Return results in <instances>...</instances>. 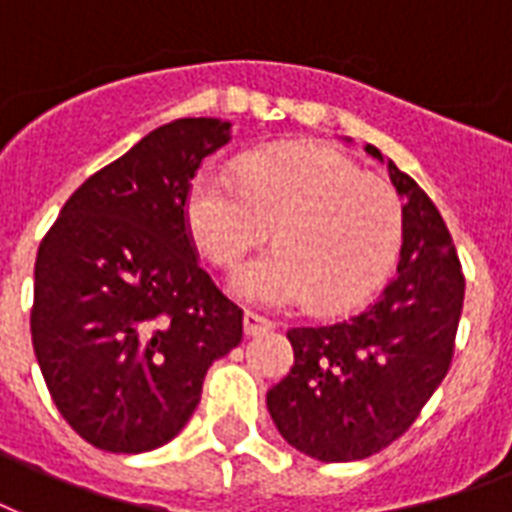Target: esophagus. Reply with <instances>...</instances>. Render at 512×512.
I'll return each instance as SVG.
<instances>
[{
    "mask_svg": "<svg viewBox=\"0 0 512 512\" xmlns=\"http://www.w3.org/2000/svg\"><path fill=\"white\" fill-rule=\"evenodd\" d=\"M242 326H245V334L248 337H256V334H264L270 332V329H275V324H272L270 318H264V315L259 313H245V318H242Z\"/></svg>",
    "mask_w": 512,
    "mask_h": 512,
    "instance_id": "34e87169",
    "label": "esophagus"
}]
</instances>
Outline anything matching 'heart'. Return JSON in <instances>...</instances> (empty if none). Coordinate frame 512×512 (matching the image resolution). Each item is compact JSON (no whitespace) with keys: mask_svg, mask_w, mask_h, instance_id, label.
<instances>
[{"mask_svg":"<svg viewBox=\"0 0 512 512\" xmlns=\"http://www.w3.org/2000/svg\"><path fill=\"white\" fill-rule=\"evenodd\" d=\"M186 221L218 267H237L278 226L283 248L234 272V294L264 307L318 299L332 313L375 294L402 237V205L386 180L307 145L253 153L240 175L205 169L188 188Z\"/></svg>","mask_w":512,"mask_h":512,"instance_id":"heart-1","label":"heart"}]
</instances>
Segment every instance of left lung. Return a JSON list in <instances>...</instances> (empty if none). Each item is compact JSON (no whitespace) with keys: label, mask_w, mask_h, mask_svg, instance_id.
<instances>
[{"label":"left lung","mask_w":512,"mask_h":512,"mask_svg":"<svg viewBox=\"0 0 512 512\" xmlns=\"http://www.w3.org/2000/svg\"><path fill=\"white\" fill-rule=\"evenodd\" d=\"M364 151L383 161L375 145ZM402 205V251L372 305L340 324L294 326V367L267 391L288 445L318 461H356L413 426L453 359L464 305L456 245L416 180L388 159Z\"/></svg>","instance_id":"8db88e82"}]
</instances>
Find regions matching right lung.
Segmentation results:
<instances>
[{
  "label": "right lung",
  "mask_w": 512,
  "mask_h": 512,
  "mask_svg": "<svg viewBox=\"0 0 512 512\" xmlns=\"http://www.w3.org/2000/svg\"><path fill=\"white\" fill-rule=\"evenodd\" d=\"M232 124L180 118L94 172L61 207L34 261L32 345L53 402L99 451L169 443L242 310L199 267L191 180Z\"/></svg>",
  "instance_id": "obj_1"
}]
</instances>
